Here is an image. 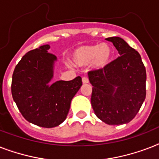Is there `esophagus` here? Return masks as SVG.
I'll use <instances>...</instances> for the list:
<instances>
[{"instance_id":"34e87169","label":"esophagus","mask_w":159,"mask_h":159,"mask_svg":"<svg viewBox=\"0 0 159 159\" xmlns=\"http://www.w3.org/2000/svg\"><path fill=\"white\" fill-rule=\"evenodd\" d=\"M82 82L86 84V83H88L89 82V79H88V77H82Z\"/></svg>"}]
</instances>
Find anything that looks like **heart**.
<instances>
[{"instance_id": "1", "label": "heart", "mask_w": 159, "mask_h": 159, "mask_svg": "<svg viewBox=\"0 0 159 159\" xmlns=\"http://www.w3.org/2000/svg\"><path fill=\"white\" fill-rule=\"evenodd\" d=\"M112 57V48L108 43L82 45L72 53V61L77 66L92 63L96 68H102L108 64Z\"/></svg>"}]
</instances>
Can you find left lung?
Wrapping results in <instances>:
<instances>
[{"mask_svg":"<svg viewBox=\"0 0 159 159\" xmlns=\"http://www.w3.org/2000/svg\"><path fill=\"white\" fill-rule=\"evenodd\" d=\"M120 57L106 67L88 72L91 102L96 116L108 125L133 120L146 97V70L140 54L123 39L110 37Z\"/></svg>","mask_w":159,"mask_h":159,"instance_id":"obj_1","label":"left lung"}]
</instances>
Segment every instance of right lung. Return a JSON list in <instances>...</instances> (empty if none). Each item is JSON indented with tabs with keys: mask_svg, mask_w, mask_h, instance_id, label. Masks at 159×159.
Here are the masks:
<instances>
[{
	"mask_svg": "<svg viewBox=\"0 0 159 159\" xmlns=\"http://www.w3.org/2000/svg\"><path fill=\"white\" fill-rule=\"evenodd\" d=\"M49 48L46 44L24 55L15 67L11 82L12 97L21 115L44 128L57 126L66 120L71 101L82 85L81 77L48 84L57 59L48 52Z\"/></svg>",
	"mask_w": 159,
	"mask_h": 159,
	"instance_id": "1",
	"label": "right lung"
}]
</instances>
